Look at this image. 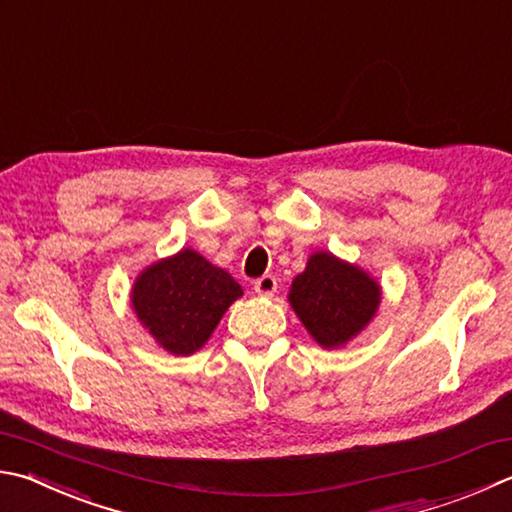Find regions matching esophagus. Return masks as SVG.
Instances as JSON below:
<instances>
[{
	"label": "esophagus",
	"instance_id": "34e87169",
	"mask_svg": "<svg viewBox=\"0 0 512 512\" xmlns=\"http://www.w3.org/2000/svg\"><path fill=\"white\" fill-rule=\"evenodd\" d=\"M255 293L257 295H273L277 291V277L275 275H262L255 280Z\"/></svg>",
	"mask_w": 512,
	"mask_h": 512
}]
</instances>
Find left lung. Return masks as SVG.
<instances>
[{"label": "left lung", "mask_w": 512, "mask_h": 512, "mask_svg": "<svg viewBox=\"0 0 512 512\" xmlns=\"http://www.w3.org/2000/svg\"><path fill=\"white\" fill-rule=\"evenodd\" d=\"M288 302L324 349L340 347L374 318L380 288L371 277L331 253L311 255L293 280Z\"/></svg>", "instance_id": "1"}]
</instances>
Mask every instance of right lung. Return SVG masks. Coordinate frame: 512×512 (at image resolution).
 <instances>
[{"label": "right lung", "instance_id": "right-lung-1", "mask_svg": "<svg viewBox=\"0 0 512 512\" xmlns=\"http://www.w3.org/2000/svg\"><path fill=\"white\" fill-rule=\"evenodd\" d=\"M241 295L224 268L190 248L147 268L134 284L132 306L152 336L174 356H190Z\"/></svg>", "mask_w": 512, "mask_h": 512}]
</instances>
